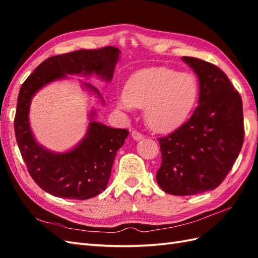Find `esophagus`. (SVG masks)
<instances>
[{"label":"esophagus","instance_id":"1","mask_svg":"<svg viewBox=\"0 0 258 258\" xmlns=\"http://www.w3.org/2000/svg\"><path fill=\"white\" fill-rule=\"evenodd\" d=\"M132 138L135 140V141H141L142 139L144 138V135L138 132V131H132Z\"/></svg>","mask_w":258,"mask_h":258}]
</instances>
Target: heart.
Wrapping results in <instances>:
<instances>
[{
    "instance_id": "obj_1",
    "label": "heart",
    "mask_w": 258,
    "mask_h": 258,
    "mask_svg": "<svg viewBox=\"0 0 258 258\" xmlns=\"http://www.w3.org/2000/svg\"><path fill=\"white\" fill-rule=\"evenodd\" d=\"M197 97L199 84L191 74L152 68L130 76L117 96V105L125 111L144 107L146 124L156 132H166L188 117Z\"/></svg>"
}]
</instances>
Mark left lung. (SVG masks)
Wrapping results in <instances>:
<instances>
[{
  "label": "left lung",
  "instance_id": "1",
  "mask_svg": "<svg viewBox=\"0 0 258 258\" xmlns=\"http://www.w3.org/2000/svg\"><path fill=\"white\" fill-rule=\"evenodd\" d=\"M199 78V106L187 122L160 138V187L172 195L215 189L227 176L244 142L243 103L226 74L212 63L183 56Z\"/></svg>",
  "mask_w": 258,
  "mask_h": 258
}]
</instances>
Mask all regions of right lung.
Segmentation results:
<instances>
[{
    "mask_svg": "<svg viewBox=\"0 0 258 258\" xmlns=\"http://www.w3.org/2000/svg\"><path fill=\"white\" fill-rule=\"evenodd\" d=\"M119 54L118 48L106 46L48 57L22 84L14 118L15 138L27 171L48 194L71 200H87L105 190L114 158L128 136V131L96 122V109H91L90 123L80 143L68 152H53L38 144L33 135L29 119L33 96L42 87L68 79L69 75L90 78L95 74L111 82ZM79 81L100 98L102 105L105 104L96 87Z\"/></svg>",
    "mask_w": 258,
    "mask_h": 258,
    "instance_id": "add662e5",
    "label": "right lung"
}]
</instances>
